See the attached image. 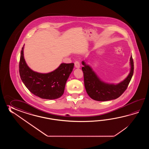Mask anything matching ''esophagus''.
I'll list each match as a JSON object with an SVG mask.
<instances>
[{"label":"esophagus","mask_w":149,"mask_h":149,"mask_svg":"<svg viewBox=\"0 0 149 149\" xmlns=\"http://www.w3.org/2000/svg\"><path fill=\"white\" fill-rule=\"evenodd\" d=\"M74 66L76 67V68H79L80 65V63L78 61H76L74 62Z\"/></svg>","instance_id":"esophagus-1"}]
</instances>
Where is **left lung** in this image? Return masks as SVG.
I'll return each instance as SVG.
<instances>
[{
	"instance_id": "1",
	"label": "left lung",
	"mask_w": 149,
	"mask_h": 149,
	"mask_svg": "<svg viewBox=\"0 0 149 149\" xmlns=\"http://www.w3.org/2000/svg\"><path fill=\"white\" fill-rule=\"evenodd\" d=\"M131 69L129 75L123 81L117 85L108 84L101 81L91 68L82 61L86 91L91 98L98 101H107L118 98L126 90L134 73L133 57L130 58Z\"/></svg>"
}]
</instances>
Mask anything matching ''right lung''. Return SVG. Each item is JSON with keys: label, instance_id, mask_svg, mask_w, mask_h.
Here are the masks:
<instances>
[{"label": "right lung", "instance_id": "add662e5", "mask_svg": "<svg viewBox=\"0 0 149 149\" xmlns=\"http://www.w3.org/2000/svg\"><path fill=\"white\" fill-rule=\"evenodd\" d=\"M22 48L19 62L21 79L33 95L43 99L54 100L63 94L67 80L72 71L74 63H62L54 71L40 73L31 70L25 62Z\"/></svg>", "mask_w": 149, "mask_h": 149}]
</instances>
